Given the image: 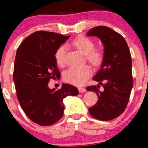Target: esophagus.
Masks as SVG:
<instances>
[{"mask_svg": "<svg viewBox=\"0 0 148 148\" xmlns=\"http://www.w3.org/2000/svg\"><path fill=\"white\" fill-rule=\"evenodd\" d=\"M78 90H79V92L80 93L86 92V89H85L84 88H78Z\"/></svg>", "mask_w": 148, "mask_h": 148, "instance_id": "obj_1", "label": "esophagus"}]
</instances>
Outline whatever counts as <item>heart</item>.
<instances>
[{
    "instance_id": "1",
    "label": "heart",
    "mask_w": 148,
    "mask_h": 148,
    "mask_svg": "<svg viewBox=\"0 0 148 148\" xmlns=\"http://www.w3.org/2000/svg\"><path fill=\"white\" fill-rule=\"evenodd\" d=\"M71 44L79 51L86 55V58L94 66H99L104 60V53L102 50L96 49L94 42L90 38L80 36L75 38ZM66 56V46L62 45L56 49L54 58L58 65L62 66L64 64ZM92 71L88 65L76 67L71 66L64 72L63 79L66 82L74 86H82L88 79L92 75Z\"/></svg>"
}]
</instances>
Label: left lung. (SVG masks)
I'll return each mask as SVG.
<instances>
[{
    "instance_id": "8db88e82",
    "label": "left lung",
    "mask_w": 148,
    "mask_h": 148,
    "mask_svg": "<svg viewBox=\"0 0 148 148\" xmlns=\"http://www.w3.org/2000/svg\"><path fill=\"white\" fill-rule=\"evenodd\" d=\"M87 35L99 38L104 46V60L93 78L102 85L104 91L100 92L99 85L86 88L96 93L98 98L89 112L98 120H112L125 111L133 86L130 50L125 38L106 26L93 27Z\"/></svg>"
}]
</instances>
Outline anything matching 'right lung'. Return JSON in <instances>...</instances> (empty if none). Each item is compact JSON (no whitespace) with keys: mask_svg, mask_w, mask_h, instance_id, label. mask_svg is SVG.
<instances>
[{"mask_svg":"<svg viewBox=\"0 0 148 148\" xmlns=\"http://www.w3.org/2000/svg\"><path fill=\"white\" fill-rule=\"evenodd\" d=\"M51 32L38 31L22 42L16 53L13 81L20 106L32 121L50 126L63 115V99L77 96V88L62 84L61 88H48L50 79L60 78L54 53L69 39Z\"/></svg>","mask_w":148,"mask_h":148,"instance_id":"right-lung-1","label":"right lung"}]
</instances>
